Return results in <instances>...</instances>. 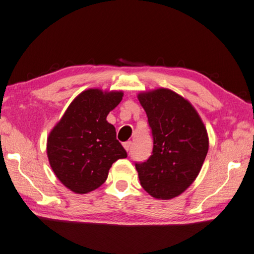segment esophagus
<instances>
[{"instance_id":"34e87169","label":"esophagus","mask_w":254,"mask_h":254,"mask_svg":"<svg viewBox=\"0 0 254 254\" xmlns=\"http://www.w3.org/2000/svg\"><path fill=\"white\" fill-rule=\"evenodd\" d=\"M132 146H133V142H132V141H127V142L123 143V147H125V149H126L127 152L131 151Z\"/></svg>"}]
</instances>
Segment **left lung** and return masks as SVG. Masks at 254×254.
<instances>
[{
  "label": "left lung",
  "mask_w": 254,
  "mask_h": 254,
  "mask_svg": "<svg viewBox=\"0 0 254 254\" xmlns=\"http://www.w3.org/2000/svg\"><path fill=\"white\" fill-rule=\"evenodd\" d=\"M153 138L152 154L135 163L143 190L156 199L182 193L197 178L208 151L206 128L192 105L159 88L138 95Z\"/></svg>",
  "instance_id": "obj_1"
}]
</instances>
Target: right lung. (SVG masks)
<instances>
[{"label":"right lung","instance_id":"add662e5","mask_svg":"<svg viewBox=\"0 0 254 254\" xmlns=\"http://www.w3.org/2000/svg\"><path fill=\"white\" fill-rule=\"evenodd\" d=\"M121 91L88 89L78 95L51 131L47 153L55 176L75 193H87L102 185L108 170L127 156L106 121L122 100Z\"/></svg>","mask_w":254,"mask_h":254}]
</instances>
